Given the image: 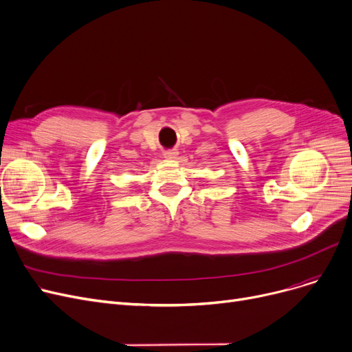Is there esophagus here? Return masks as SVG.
Listing matches in <instances>:
<instances>
[{
  "label": "esophagus",
  "instance_id": "1",
  "mask_svg": "<svg viewBox=\"0 0 352 352\" xmlns=\"http://www.w3.org/2000/svg\"><path fill=\"white\" fill-rule=\"evenodd\" d=\"M177 155H178V152H177L175 149H168V151L164 152V157H165L166 160H175Z\"/></svg>",
  "mask_w": 352,
  "mask_h": 352
}]
</instances>
